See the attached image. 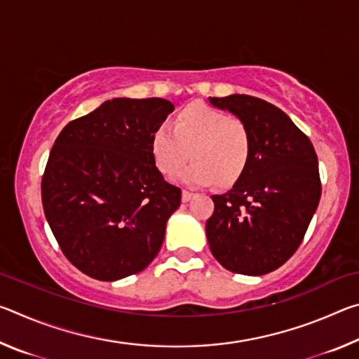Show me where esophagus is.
Wrapping results in <instances>:
<instances>
[{
  "mask_svg": "<svg viewBox=\"0 0 359 359\" xmlns=\"http://www.w3.org/2000/svg\"><path fill=\"white\" fill-rule=\"evenodd\" d=\"M191 198H193V193L191 191H188V190L182 191V201H184V203H188Z\"/></svg>",
  "mask_w": 359,
  "mask_h": 359,
  "instance_id": "34e87169",
  "label": "esophagus"
}]
</instances>
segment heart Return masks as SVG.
<instances>
[{
  "label": "heart",
  "mask_w": 359,
  "mask_h": 359,
  "mask_svg": "<svg viewBox=\"0 0 359 359\" xmlns=\"http://www.w3.org/2000/svg\"><path fill=\"white\" fill-rule=\"evenodd\" d=\"M250 150L252 137L244 121L201 102L182 109L174 131L158 126L150 141L155 166L168 177L193 158L180 174V180L190 187L215 182L217 187L229 188L238 184L250 161Z\"/></svg>",
  "instance_id": "heart-1"
}]
</instances>
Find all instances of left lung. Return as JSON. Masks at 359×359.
Segmentation results:
<instances>
[{
  "instance_id": "8db88e82",
  "label": "left lung",
  "mask_w": 359,
  "mask_h": 359,
  "mask_svg": "<svg viewBox=\"0 0 359 359\" xmlns=\"http://www.w3.org/2000/svg\"><path fill=\"white\" fill-rule=\"evenodd\" d=\"M209 101L244 121L252 137L242 179L212 196L210 252L231 272L264 276L293 257L318 208V158L311 139L271 102L248 95Z\"/></svg>"
}]
</instances>
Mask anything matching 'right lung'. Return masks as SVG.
I'll return each mask as SVG.
<instances>
[{
  "instance_id": "right-lung-1",
  "label": "right lung",
  "mask_w": 359,
  "mask_h": 359,
  "mask_svg": "<svg viewBox=\"0 0 359 359\" xmlns=\"http://www.w3.org/2000/svg\"><path fill=\"white\" fill-rule=\"evenodd\" d=\"M172 111L163 98H114L69 121L53 144L42 208L65 257L88 277L137 274L160 252L182 191L156 169L150 141Z\"/></svg>"
}]
</instances>
